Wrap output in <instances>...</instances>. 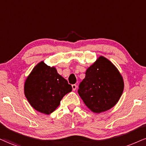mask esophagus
I'll list each match as a JSON object with an SVG mask.
<instances>
[{"mask_svg":"<svg viewBox=\"0 0 146 146\" xmlns=\"http://www.w3.org/2000/svg\"><path fill=\"white\" fill-rule=\"evenodd\" d=\"M72 87L73 91H75V90H76V88H77V85H76V84H72Z\"/></svg>","mask_w":146,"mask_h":146,"instance_id":"34e87169","label":"esophagus"}]
</instances>
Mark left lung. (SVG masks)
<instances>
[{"label":"left lung","instance_id":"left-lung-1","mask_svg":"<svg viewBox=\"0 0 146 146\" xmlns=\"http://www.w3.org/2000/svg\"><path fill=\"white\" fill-rule=\"evenodd\" d=\"M124 81L116 66L100 56L88 68L78 93L91 111L100 113L116 105L123 94Z\"/></svg>","mask_w":146,"mask_h":146}]
</instances>
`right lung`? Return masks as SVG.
I'll use <instances>...</instances> for the list:
<instances>
[{
	"label": "right lung",
	"instance_id": "add662e5",
	"mask_svg": "<svg viewBox=\"0 0 146 146\" xmlns=\"http://www.w3.org/2000/svg\"><path fill=\"white\" fill-rule=\"evenodd\" d=\"M72 88L54 67L41 62L34 68L26 80L24 93L36 110L45 114L55 111L65 95Z\"/></svg>",
	"mask_w": 146,
	"mask_h": 146
}]
</instances>
